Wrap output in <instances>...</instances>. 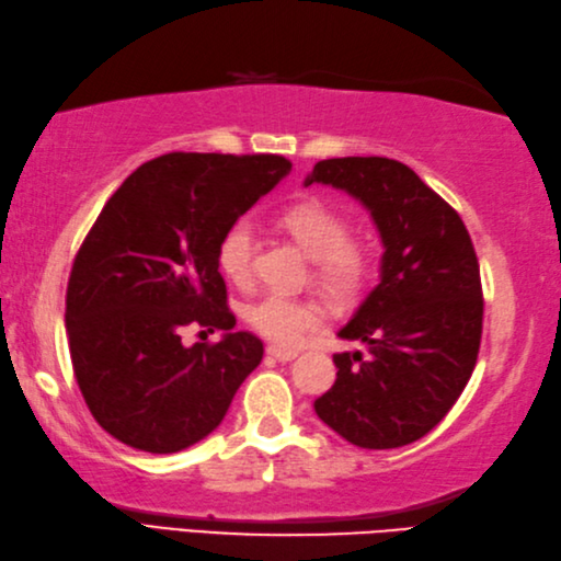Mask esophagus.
Wrapping results in <instances>:
<instances>
[{
    "label": "esophagus",
    "mask_w": 561,
    "mask_h": 561,
    "mask_svg": "<svg viewBox=\"0 0 561 561\" xmlns=\"http://www.w3.org/2000/svg\"><path fill=\"white\" fill-rule=\"evenodd\" d=\"M266 355L276 357L278 363H290V359L297 357L295 351H283V347H276V345H268V347H266Z\"/></svg>",
    "instance_id": "1"
}]
</instances>
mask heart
Returning <instances> with one entry per match:
<instances>
[{
    "label": "heart",
    "mask_w": 561,
    "mask_h": 561,
    "mask_svg": "<svg viewBox=\"0 0 561 561\" xmlns=\"http://www.w3.org/2000/svg\"><path fill=\"white\" fill-rule=\"evenodd\" d=\"M305 252L317 261L321 283L335 293H351L365 278L367 259L357 244L347 242L351 228L341 214L321 202H300L280 214ZM254 228L247 218L234 220L218 242V266L232 283H247L254 261ZM244 319L256 333L280 347L300 345L307 333L321 327V309L314 302L285 293H264L244 307Z\"/></svg>",
    "instance_id": "obj_1"
}]
</instances>
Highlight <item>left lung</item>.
Listing matches in <instances>:
<instances>
[{"label": "left lung", "instance_id": "1", "mask_svg": "<svg viewBox=\"0 0 561 561\" xmlns=\"http://www.w3.org/2000/svg\"><path fill=\"white\" fill-rule=\"evenodd\" d=\"M331 184L363 204L383 244L379 285L339 331L369 347L333 355L335 383L314 401L363 449H398L437 427L476 369L482 285L463 220L391 158L319 160L305 186Z\"/></svg>", "mask_w": 561, "mask_h": 561}]
</instances>
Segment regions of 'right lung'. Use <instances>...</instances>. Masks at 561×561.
<instances>
[{"mask_svg": "<svg viewBox=\"0 0 561 561\" xmlns=\"http://www.w3.org/2000/svg\"><path fill=\"white\" fill-rule=\"evenodd\" d=\"M283 156L168 153L122 182L73 259L67 335L95 422L122 444L175 454L214 432L264 357L234 329L218 242L290 172ZM190 322L224 331L181 345Z\"/></svg>", "mask_w": 561, "mask_h": 561, "instance_id": "add662e5", "label": "right lung"}]
</instances>
